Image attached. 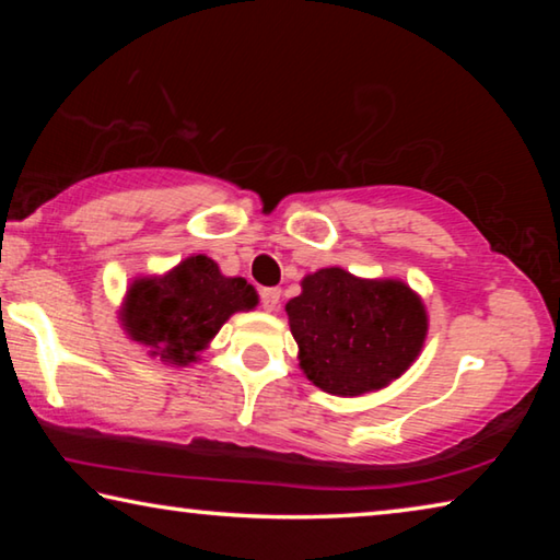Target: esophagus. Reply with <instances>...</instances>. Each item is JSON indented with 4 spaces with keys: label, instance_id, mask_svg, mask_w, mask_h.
I'll return each mask as SVG.
<instances>
[{
    "label": "esophagus",
    "instance_id": "1",
    "mask_svg": "<svg viewBox=\"0 0 560 560\" xmlns=\"http://www.w3.org/2000/svg\"><path fill=\"white\" fill-rule=\"evenodd\" d=\"M259 299H261L264 311H277L279 301H281V291L279 289H261Z\"/></svg>",
    "mask_w": 560,
    "mask_h": 560
}]
</instances>
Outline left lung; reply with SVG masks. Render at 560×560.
I'll return each mask as SVG.
<instances>
[{"instance_id": "8db88e82", "label": "left lung", "mask_w": 560, "mask_h": 560, "mask_svg": "<svg viewBox=\"0 0 560 560\" xmlns=\"http://www.w3.org/2000/svg\"><path fill=\"white\" fill-rule=\"evenodd\" d=\"M287 303L291 334L306 377L330 395L385 387L412 365L428 334L417 293L402 281H365L343 269H320Z\"/></svg>"}]
</instances>
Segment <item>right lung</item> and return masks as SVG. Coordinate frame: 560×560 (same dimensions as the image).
Here are the masks:
<instances>
[{
  "label": "right lung",
  "mask_w": 560,
  "mask_h": 560,
  "mask_svg": "<svg viewBox=\"0 0 560 560\" xmlns=\"http://www.w3.org/2000/svg\"><path fill=\"white\" fill-rule=\"evenodd\" d=\"M257 306V291L244 279L222 277L220 267L197 254L163 279L130 287L122 326L132 340L153 348L173 365L192 363L234 311Z\"/></svg>",
  "instance_id": "add662e5"
}]
</instances>
